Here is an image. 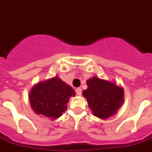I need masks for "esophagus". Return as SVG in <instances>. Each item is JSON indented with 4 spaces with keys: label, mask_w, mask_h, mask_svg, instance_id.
<instances>
[{
    "label": "esophagus",
    "mask_w": 152,
    "mask_h": 152,
    "mask_svg": "<svg viewBox=\"0 0 152 152\" xmlns=\"http://www.w3.org/2000/svg\"><path fill=\"white\" fill-rule=\"evenodd\" d=\"M75 91H76V93H77V95H78V96H81V88H77L75 89Z\"/></svg>",
    "instance_id": "34e87169"
}]
</instances>
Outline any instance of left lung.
Segmentation results:
<instances>
[{"label":"left lung","instance_id":"obj_1","mask_svg":"<svg viewBox=\"0 0 152 152\" xmlns=\"http://www.w3.org/2000/svg\"><path fill=\"white\" fill-rule=\"evenodd\" d=\"M83 91L88 106L96 116L107 119L116 113L124 102V90L116 84L93 77L87 81Z\"/></svg>","mask_w":152,"mask_h":152}]
</instances>
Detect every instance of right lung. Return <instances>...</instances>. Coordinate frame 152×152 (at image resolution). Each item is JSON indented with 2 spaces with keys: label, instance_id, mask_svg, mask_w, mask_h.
Segmentation results:
<instances>
[{
  "label": "right lung",
  "instance_id": "right-lung-1",
  "mask_svg": "<svg viewBox=\"0 0 152 152\" xmlns=\"http://www.w3.org/2000/svg\"><path fill=\"white\" fill-rule=\"evenodd\" d=\"M75 90L58 77L39 82L32 88L29 94L30 105L38 115L48 118H58L67 110V103Z\"/></svg>",
  "mask_w": 152,
  "mask_h": 152
}]
</instances>
